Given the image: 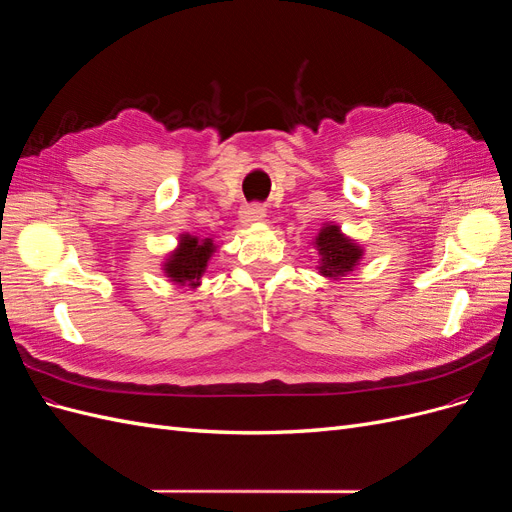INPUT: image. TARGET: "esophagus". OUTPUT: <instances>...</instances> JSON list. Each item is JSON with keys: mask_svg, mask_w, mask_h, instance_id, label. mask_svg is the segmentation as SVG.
Returning a JSON list of instances; mask_svg holds the SVG:
<instances>
[{"mask_svg": "<svg viewBox=\"0 0 512 512\" xmlns=\"http://www.w3.org/2000/svg\"><path fill=\"white\" fill-rule=\"evenodd\" d=\"M263 219H266V208H263L261 204H249V206H244V208L240 210V221H242L244 225L259 223V221H263Z\"/></svg>", "mask_w": 512, "mask_h": 512, "instance_id": "obj_1", "label": "esophagus"}]
</instances>
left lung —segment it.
Here are the masks:
<instances>
[{
  "instance_id": "1",
  "label": "left lung",
  "mask_w": 512,
  "mask_h": 512,
  "mask_svg": "<svg viewBox=\"0 0 512 512\" xmlns=\"http://www.w3.org/2000/svg\"><path fill=\"white\" fill-rule=\"evenodd\" d=\"M315 246L319 251V272L327 278H340L355 270L364 249L346 238L338 225H323L315 238Z\"/></svg>"
}]
</instances>
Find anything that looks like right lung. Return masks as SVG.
<instances>
[{
  "mask_svg": "<svg viewBox=\"0 0 512 512\" xmlns=\"http://www.w3.org/2000/svg\"><path fill=\"white\" fill-rule=\"evenodd\" d=\"M217 251L212 238L200 240L197 236L183 234L178 240V249L168 255L163 263V272L176 285H189L191 289L200 287L202 274L206 272L208 259Z\"/></svg>",
  "mask_w": 512,
  "mask_h": 512,
  "instance_id": "add662e5",
  "label": "right lung"
}]
</instances>
